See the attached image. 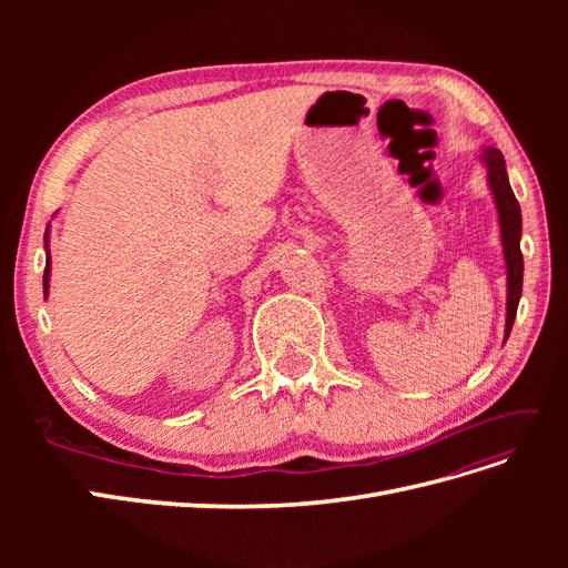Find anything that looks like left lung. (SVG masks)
I'll use <instances>...</instances> for the list:
<instances>
[{"mask_svg": "<svg viewBox=\"0 0 568 568\" xmlns=\"http://www.w3.org/2000/svg\"><path fill=\"white\" fill-rule=\"evenodd\" d=\"M480 161L488 168V184L495 199L497 217H500V236H503V251H505V265H507V324H505V341L511 332L514 317H517V307L521 298V284H524V255H521V209L519 201L514 196L505 156L500 149H484L480 151Z\"/></svg>", "mask_w": 568, "mask_h": 568, "instance_id": "8db88e82", "label": "left lung"}]
</instances>
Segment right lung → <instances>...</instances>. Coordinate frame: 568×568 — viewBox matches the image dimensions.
Here are the masks:
<instances>
[{"mask_svg": "<svg viewBox=\"0 0 568 568\" xmlns=\"http://www.w3.org/2000/svg\"><path fill=\"white\" fill-rule=\"evenodd\" d=\"M49 239V230H47V234H44V242ZM51 263H49V246H47V265H44V296H47V288H49V267Z\"/></svg>", "mask_w": 568, "mask_h": 568, "instance_id": "obj_1", "label": "right lung"}]
</instances>
